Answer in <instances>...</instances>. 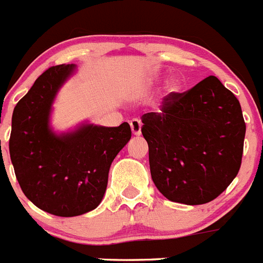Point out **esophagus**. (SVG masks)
<instances>
[{
    "mask_svg": "<svg viewBox=\"0 0 263 263\" xmlns=\"http://www.w3.org/2000/svg\"><path fill=\"white\" fill-rule=\"evenodd\" d=\"M130 127H132V132H133L134 136H141V127H142V124L138 118H134V120L130 121Z\"/></svg>",
    "mask_w": 263,
    "mask_h": 263,
    "instance_id": "obj_1",
    "label": "esophagus"
}]
</instances>
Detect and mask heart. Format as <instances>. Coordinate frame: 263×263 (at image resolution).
Here are the masks:
<instances>
[{"instance_id": "heart-1", "label": "heart", "mask_w": 263, "mask_h": 263, "mask_svg": "<svg viewBox=\"0 0 263 263\" xmlns=\"http://www.w3.org/2000/svg\"><path fill=\"white\" fill-rule=\"evenodd\" d=\"M180 88H182V85H180V81L176 80V79H173V80H170L166 85L167 95H168V96H171V95L179 93Z\"/></svg>"}]
</instances>
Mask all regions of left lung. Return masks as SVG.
<instances>
[{
	"mask_svg": "<svg viewBox=\"0 0 263 263\" xmlns=\"http://www.w3.org/2000/svg\"><path fill=\"white\" fill-rule=\"evenodd\" d=\"M153 182L175 203L212 201L241 167L246 125L240 101L215 76L164 97L160 113L142 116Z\"/></svg>",
	"mask_w": 263,
	"mask_h": 263,
	"instance_id": "1",
	"label": "left lung"
}]
</instances>
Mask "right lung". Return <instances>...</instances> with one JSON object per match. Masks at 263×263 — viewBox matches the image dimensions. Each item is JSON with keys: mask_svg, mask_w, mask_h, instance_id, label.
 Returning <instances> with one entry per match:
<instances>
[{"mask_svg": "<svg viewBox=\"0 0 263 263\" xmlns=\"http://www.w3.org/2000/svg\"><path fill=\"white\" fill-rule=\"evenodd\" d=\"M73 69V64H60L36 79L14 108L9 139L23 194L42 211L62 217L83 215L101 203L111 162L132 137L127 122L117 127L85 124L53 133L52 103Z\"/></svg>", "mask_w": 263, "mask_h": 263, "instance_id": "obj_1", "label": "right lung"}]
</instances>
